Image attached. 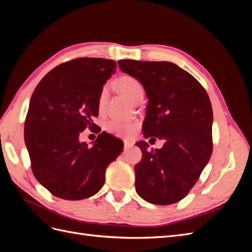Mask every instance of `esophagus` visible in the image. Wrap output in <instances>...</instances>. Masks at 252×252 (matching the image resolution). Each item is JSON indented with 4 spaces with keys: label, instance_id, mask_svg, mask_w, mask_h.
<instances>
[{
    "label": "esophagus",
    "instance_id": "34e87169",
    "mask_svg": "<svg viewBox=\"0 0 252 252\" xmlns=\"http://www.w3.org/2000/svg\"><path fill=\"white\" fill-rule=\"evenodd\" d=\"M133 145V143L131 142V141H128V140H125L124 141V147H125V149H128V148H130L131 146Z\"/></svg>",
    "mask_w": 252,
    "mask_h": 252
}]
</instances>
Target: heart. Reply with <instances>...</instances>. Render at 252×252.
Returning <instances> with one entry per match:
<instances>
[{
	"instance_id": "b5f03b06",
	"label": "heart",
	"mask_w": 252,
	"mask_h": 252,
	"mask_svg": "<svg viewBox=\"0 0 252 252\" xmlns=\"http://www.w3.org/2000/svg\"><path fill=\"white\" fill-rule=\"evenodd\" d=\"M118 87L120 90L123 93L129 100L132 102H135L139 97L144 96V89L142 84L132 77H129V75H125V77H122L118 81ZM106 97H107V88L104 87L101 91L100 98H98V104H100V107L105 104ZM136 123L134 122H123V121H118L113 120L110 121L106 125L107 130L118 136H130L134 130L136 129Z\"/></svg>"
}]
</instances>
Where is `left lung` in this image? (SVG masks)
I'll list each match as a JSON object with an SVG mask.
<instances>
[{"label":"left lung","instance_id":"left-lung-1","mask_svg":"<svg viewBox=\"0 0 252 252\" xmlns=\"http://www.w3.org/2000/svg\"><path fill=\"white\" fill-rule=\"evenodd\" d=\"M120 69L138 80L146 91L148 106L144 136L165 143L143 154L134 166L135 190L143 200L157 205L177 203L199 180L212 154L213 114L201 84L171 62L120 60Z\"/></svg>","mask_w":252,"mask_h":252}]
</instances>
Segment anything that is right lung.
Instances as JSON below:
<instances>
[{
    "label": "right lung",
    "instance_id": "add662e5",
    "mask_svg": "<svg viewBox=\"0 0 252 252\" xmlns=\"http://www.w3.org/2000/svg\"><path fill=\"white\" fill-rule=\"evenodd\" d=\"M113 60L81 58L53 68L37 84L29 102L24 139L35 179L60 199L77 201L100 191L108 165L123 142L102 132L93 147L80 142L94 128L98 98L116 72Z\"/></svg>",
    "mask_w": 252,
    "mask_h": 252
}]
</instances>
